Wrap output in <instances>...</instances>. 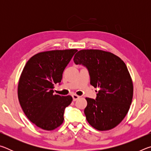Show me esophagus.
<instances>
[{
    "label": "esophagus",
    "mask_w": 151,
    "mask_h": 151,
    "mask_svg": "<svg viewBox=\"0 0 151 151\" xmlns=\"http://www.w3.org/2000/svg\"><path fill=\"white\" fill-rule=\"evenodd\" d=\"M72 96H73V101H76V100H77V99H78L79 98H80V96H79L78 95H76V94H73Z\"/></svg>",
    "instance_id": "1"
}]
</instances>
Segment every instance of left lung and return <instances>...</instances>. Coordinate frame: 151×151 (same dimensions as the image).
Segmentation results:
<instances>
[{"label": "left lung", "instance_id": "left-lung-1", "mask_svg": "<svg viewBox=\"0 0 151 151\" xmlns=\"http://www.w3.org/2000/svg\"><path fill=\"white\" fill-rule=\"evenodd\" d=\"M73 60L87 68L91 85L99 88L95 100L86 98V121L98 131L113 129L127 115L133 96V85L126 65L113 53L97 49L79 50Z\"/></svg>", "mask_w": 151, "mask_h": 151}]
</instances>
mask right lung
Here are the masks:
<instances>
[{"label": "right lung", "instance_id": "add662e5", "mask_svg": "<svg viewBox=\"0 0 151 151\" xmlns=\"http://www.w3.org/2000/svg\"><path fill=\"white\" fill-rule=\"evenodd\" d=\"M76 49L41 52L30 58L20 75L18 98L30 121L46 131L63 124L64 112L73 101L70 95L53 94L54 85L60 83L63 71Z\"/></svg>", "mask_w": 151, "mask_h": 151}]
</instances>
